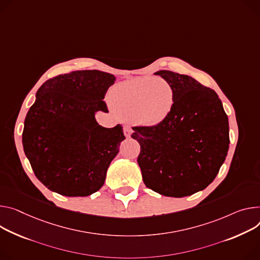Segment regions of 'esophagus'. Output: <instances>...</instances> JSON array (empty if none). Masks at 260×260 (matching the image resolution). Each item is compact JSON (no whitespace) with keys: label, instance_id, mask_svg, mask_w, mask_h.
Returning a JSON list of instances; mask_svg holds the SVG:
<instances>
[{"label":"esophagus","instance_id":"34e87169","mask_svg":"<svg viewBox=\"0 0 260 260\" xmlns=\"http://www.w3.org/2000/svg\"><path fill=\"white\" fill-rule=\"evenodd\" d=\"M123 132H124V136H125L126 138H129V137H131V135H132V128H131V127L125 126V127L123 128Z\"/></svg>","mask_w":260,"mask_h":260}]
</instances>
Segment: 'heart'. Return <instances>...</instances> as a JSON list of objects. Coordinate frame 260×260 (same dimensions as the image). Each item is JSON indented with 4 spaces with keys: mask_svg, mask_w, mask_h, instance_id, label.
<instances>
[{
    "mask_svg": "<svg viewBox=\"0 0 260 260\" xmlns=\"http://www.w3.org/2000/svg\"><path fill=\"white\" fill-rule=\"evenodd\" d=\"M110 101L121 117L143 125L159 124L174 106V91L166 81L137 78L116 85L110 91Z\"/></svg>",
    "mask_w": 260,
    "mask_h": 260,
    "instance_id": "b5f03b06",
    "label": "heart"
}]
</instances>
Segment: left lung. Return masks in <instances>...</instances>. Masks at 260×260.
Listing matches in <instances>:
<instances>
[{
    "label": "left lung",
    "instance_id": "1",
    "mask_svg": "<svg viewBox=\"0 0 260 260\" xmlns=\"http://www.w3.org/2000/svg\"><path fill=\"white\" fill-rule=\"evenodd\" d=\"M174 106L159 124L133 127L145 185L168 197L193 195L216 178L229 148L228 117L218 94L194 78L159 70Z\"/></svg>",
    "mask_w": 260,
    "mask_h": 260
}]
</instances>
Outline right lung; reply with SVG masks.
Returning a JSON list of instances; mask_svg holds the SVG:
<instances>
[{"mask_svg":"<svg viewBox=\"0 0 260 260\" xmlns=\"http://www.w3.org/2000/svg\"><path fill=\"white\" fill-rule=\"evenodd\" d=\"M115 76L78 70L50 79L36 92L22 132V146L35 176L49 190L85 197L104 185L111 161L125 139L120 124L95 119Z\"/></svg>","mask_w":260,"mask_h":260,"instance_id":"right-lung-1","label":"right lung"}]
</instances>
